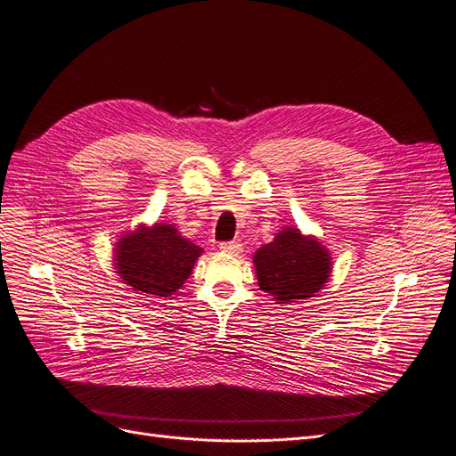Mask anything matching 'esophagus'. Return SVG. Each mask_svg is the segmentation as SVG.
<instances>
[{
  "mask_svg": "<svg viewBox=\"0 0 456 456\" xmlns=\"http://www.w3.org/2000/svg\"><path fill=\"white\" fill-rule=\"evenodd\" d=\"M219 249L225 254H231V256H239L242 252V244L239 240H231V242H222L219 244Z\"/></svg>",
  "mask_w": 456,
  "mask_h": 456,
  "instance_id": "1",
  "label": "esophagus"
}]
</instances>
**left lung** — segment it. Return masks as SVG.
<instances>
[{
    "mask_svg": "<svg viewBox=\"0 0 456 456\" xmlns=\"http://www.w3.org/2000/svg\"><path fill=\"white\" fill-rule=\"evenodd\" d=\"M259 288L276 303H297L316 297L331 276L330 249L313 234L288 225L273 242L254 254Z\"/></svg>",
    "mask_w": 456,
    "mask_h": 456,
    "instance_id": "left-lung-1",
    "label": "left lung"
}]
</instances>
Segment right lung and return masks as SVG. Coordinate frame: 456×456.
I'll return each mask as SVG.
<instances>
[{"mask_svg":"<svg viewBox=\"0 0 456 456\" xmlns=\"http://www.w3.org/2000/svg\"><path fill=\"white\" fill-rule=\"evenodd\" d=\"M202 248L182 237L174 224H140L119 237L113 267L121 282L148 297H168L193 273Z\"/></svg>","mask_w":456,"mask_h":456,"instance_id":"1","label":"right lung"}]
</instances>
